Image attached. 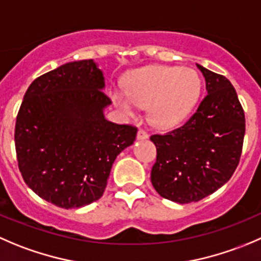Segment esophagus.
Segmentation results:
<instances>
[{
    "mask_svg": "<svg viewBox=\"0 0 261 261\" xmlns=\"http://www.w3.org/2000/svg\"><path fill=\"white\" fill-rule=\"evenodd\" d=\"M148 138L149 136H148V134H146V131L141 130V128L138 131V140H146Z\"/></svg>",
    "mask_w": 261,
    "mask_h": 261,
    "instance_id": "1",
    "label": "esophagus"
}]
</instances>
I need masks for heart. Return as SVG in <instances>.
Instances as JSON below:
<instances>
[{"label":"heart","instance_id":"1","mask_svg":"<svg viewBox=\"0 0 261 261\" xmlns=\"http://www.w3.org/2000/svg\"><path fill=\"white\" fill-rule=\"evenodd\" d=\"M203 82L192 69L178 66L143 67L131 72L125 88H115L113 105L126 117H138L148 107L154 127L168 130L182 125L200 99Z\"/></svg>","mask_w":261,"mask_h":261}]
</instances>
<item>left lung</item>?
Returning <instances> with one entry per match:
<instances>
[{
    "instance_id": "8db88e82",
    "label": "left lung",
    "mask_w": 261,
    "mask_h": 261,
    "mask_svg": "<svg viewBox=\"0 0 261 261\" xmlns=\"http://www.w3.org/2000/svg\"><path fill=\"white\" fill-rule=\"evenodd\" d=\"M196 66L208 95L181 127L150 136L156 146L151 184L162 198L178 204L201 200L231 178L245 136L244 110L231 82Z\"/></svg>"
}]
</instances>
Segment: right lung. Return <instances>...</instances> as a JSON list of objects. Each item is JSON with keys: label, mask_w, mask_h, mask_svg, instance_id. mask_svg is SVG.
<instances>
[{"label": "right lung", "mask_w": 261, "mask_h": 261, "mask_svg": "<svg viewBox=\"0 0 261 261\" xmlns=\"http://www.w3.org/2000/svg\"><path fill=\"white\" fill-rule=\"evenodd\" d=\"M94 60L67 62L28 88L15 126L25 184L60 208L89 205L105 192L118 154L138 128L108 121L111 99Z\"/></svg>", "instance_id": "right-lung-1"}]
</instances>
